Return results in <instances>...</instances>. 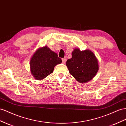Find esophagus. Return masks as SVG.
Listing matches in <instances>:
<instances>
[{"label":"esophagus","mask_w":126,"mask_h":126,"mask_svg":"<svg viewBox=\"0 0 126 126\" xmlns=\"http://www.w3.org/2000/svg\"><path fill=\"white\" fill-rule=\"evenodd\" d=\"M66 62V58L64 57L62 59V63H65Z\"/></svg>","instance_id":"esophagus-1"}]
</instances>
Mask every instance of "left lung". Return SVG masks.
Here are the masks:
<instances>
[{"instance_id": "8db88e82", "label": "left lung", "mask_w": 126, "mask_h": 126, "mask_svg": "<svg viewBox=\"0 0 126 126\" xmlns=\"http://www.w3.org/2000/svg\"><path fill=\"white\" fill-rule=\"evenodd\" d=\"M69 72L77 81L86 83L95 76L99 69L97 58L92 51L74 49L72 58L67 60Z\"/></svg>"}]
</instances>
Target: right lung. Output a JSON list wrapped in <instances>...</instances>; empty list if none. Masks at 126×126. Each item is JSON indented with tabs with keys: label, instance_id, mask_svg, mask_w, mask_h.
Listing matches in <instances>:
<instances>
[{
	"label": "right lung",
	"instance_id": "obj_1",
	"mask_svg": "<svg viewBox=\"0 0 126 126\" xmlns=\"http://www.w3.org/2000/svg\"><path fill=\"white\" fill-rule=\"evenodd\" d=\"M62 63L57 54L47 46L39 47L30 60L31 73L35 79L42 80L53 73L57 64Z\"/></svg>",
	"mask_w": 126,
	"mask_h": 126
}]
</instances>
